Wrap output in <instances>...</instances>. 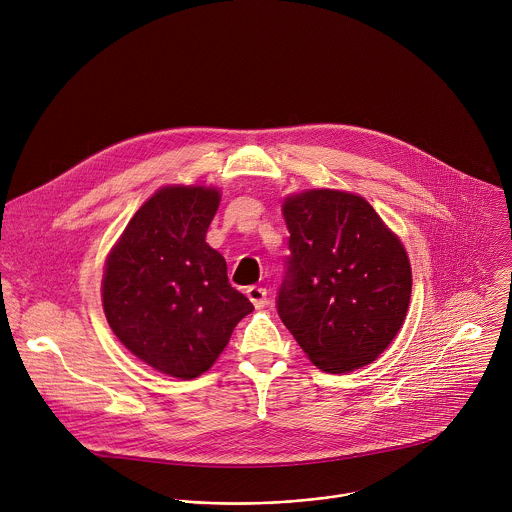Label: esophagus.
<instances>
[{
    "instance_id": "esophagus-1",
    "label": "esophagus",
    "mask_w": 512,
    "mask_h": 512,
    "mask_svg": "<svg viewBox=\"0 0 512 512\" xmlns=\"http://www.w3.org/2000/svg\"><path fill=\"white\" fill-rule=\"evenodd\" d=\"M247 298L253 302L255 308H263L267 304V288H263V286H249L247 288Z\"/></svg>"
}]
</instances>
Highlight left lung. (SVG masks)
<instances>
[{"label":"left lung","instance_id":"left-lung-1","mask_svg":"<svg viewBox=\"0 0 512 512\" xmlns=\"http://www.w3.org/2000/svg\"><path fill=\"white\" fill-rule=\"evenodd\" d=\"M286 275L277 310L326 373L375 361L406 318L412 271L404 245L373 206L341 190H306L283 204Z\"/></svg>","mask_w":512,"mask_h":512}]
</instances>
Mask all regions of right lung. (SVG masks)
<instances>
[{
  "label": "right lung",
  "instance_id": "1",
  "mask_svg": "<svg viewBox=\"0 0 512 512\" xmlns=\"http://www.w3.org/2000/svg\"><path fill=\"white\" fill-rule=\"evenodd\" d=\"M220 206L214 186H165L129 220L108 255L102 302L110 328L153 369L194 379L228 345L253 304L206 243Z\"/></svg>",
  "mask_w": 512,
  "mask_h": 512
}]
</instances>
